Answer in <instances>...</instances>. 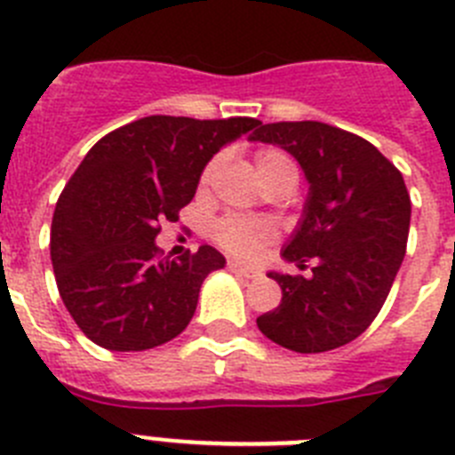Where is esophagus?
Segmentation results:
<instances>
[{
	"mask_svg": "<svg viewBox=\"0 0 455 455\" xmlns=\"http://www.w3.org/2000/svg\"><path fill=\"white\" fill-rule=\"evenodd\" d=\"M228 268H230V271H235V273H241V275H246V277H259V275H262V273L257 271V268L243 267V264L235 262V259H230V262H228Z\"/></svg>",
	"mask_w": 455,
	"mask_h": 455,
	"instance_id": "34e87169",
	"label": "esophagus"
}]
</instances>
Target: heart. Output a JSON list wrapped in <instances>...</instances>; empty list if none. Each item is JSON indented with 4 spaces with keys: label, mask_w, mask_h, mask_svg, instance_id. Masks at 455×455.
I'll use <instances>...</instances> for the list:
<instances>
[{
    "label": "heart",
    "mask_w": 455,
    "mask_h": 455,
    "mask_svg": "<svg viewBox=\"0 0 455 455\" xmlns=\"http://www.w3.org/2000/svg\"><path fill=\"white\" fill-rule=\"evenodd\" d=\"M255 166L264 187L271 182H280V180L299 178V171H296V164H293L291 156L283 150H275V148H264V150L257 152ZM214 172L216 162L207 164V168L200 175V187H209ZM214 235L220 246L228 248L235 255L257 257L275 239L277 230L275 225L268 223V220L246 219V216H225L216 223Z\"/></svg>",
    "instance_id": "b5f03b06"
}]
</instances>
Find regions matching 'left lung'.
<instances>
[{
    "label": "left lung",
    "mask_w": 455,
    "mask_h": 455,
    "mask_svg": "<svg viewBox=\"0 0 455 455\" xmlns=\"http://www.w3.org/2000/svg\"><path fill=\"white\" fill-rule=\"evenodd\" d=\"M251 140L283 148L309 184L303 216L283 257L312 273L271 271L283 300L257 319L296 353L339 348L376 319L405 255L410 196L403 175L369 140L316 120L257 124Z\"/></svg>",
    "instance_id": "1"
}]
</instances>
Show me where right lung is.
Instances as JSON below:
<instances>
[{
    "label": "right lung",
    "mask_w": 455,
    "mask_h": 455,
    "mask_svg": "<svg viewBox=\"0 0 455 455\" xmlns=\"http://www.w3.org/2000/svg\"><path fill=\"white\" fill-rule=\"evenodd\" d=\"M257 124L148 116L88 150L56 203L50 236L56 287L88 339L108 351H148L187 328L204 277L225 257L200 246L159 259V223L178 219L209 159Z\"/></svg>",
    "instance_id": "1"
}]
</instances>
